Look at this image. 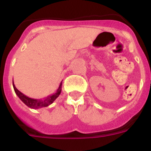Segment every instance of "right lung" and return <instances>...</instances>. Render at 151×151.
<instances>
[{
    "label": "right lung",
    "mask_w": 151,
    "mask_h": 151,
    "mask_svg": "<svg viewBox=\"0 0 151 151\" xmlns=\"http://www.w3.org/2000/svg\"><path fill=\"white\" fill-rule=\"evenodd\" d=\"M62 83L63 81H61L59 87H58L57 90L56 91V92L53 93V94H50V95L47 96V97H45L43 99H34V98H31V97H27V96L25 95L24 94H22V92L19 91L16 88L13 82V86L17 95L18 96L19 98L26 106L30 107L31 109H40V108L48 106L49 105L53 104V102L57 99V97H59V95L61 93V91H62Z\"/></svg>",
    "instance_id": "right-lung-1"
}]
</instances>
